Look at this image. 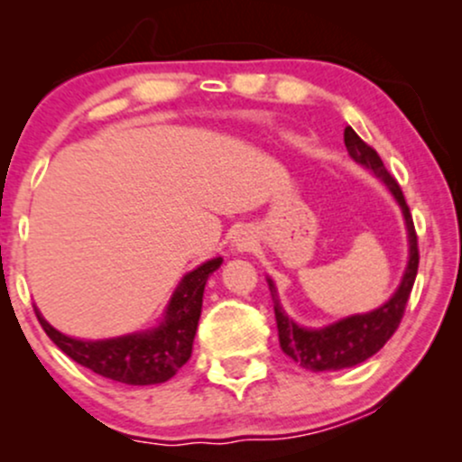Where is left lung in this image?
Instances as JSON below:
<instances>
[{
    "label": "left lung",
    "mask_w": 462,
    "mask_h": 462,
    "mask_svg": "<svg viewBox=\"0 0 462 462\" xmlns=\"http://www.w3.org/2000/svg\"><path fill=\"white\" fill-rule=\"evenodd\" d=\"M346 147L349 156L354 161L363 164V167L371 169L383 182L389 187L397 204L402 206L404 213L406 227H408V241H411V258H408V267L402 280L400 289L395 295L380 306L378 310H371L367 315H354L347 319H341L332 326L321 328V330H306L300 328L298 323L289 319L284 315L280 300L275 298V286L269 280V289H272L273 310H275V323H278V337L280 347L289 358H293L300 367L310 371H338L354 367V365L365 363V360L374 356L375 352L384 347V343L393 337L397 328H400L402 317H404L408 298H411L412 284L417 278L419 267V245H417V232L415 224H412L411 208H408L404 193H402L397 180L386 171L383 158L374 147L367 145L352 128H346Z\"/></svg>",
    "instance_id": "8db88e82"
}]
</instances>
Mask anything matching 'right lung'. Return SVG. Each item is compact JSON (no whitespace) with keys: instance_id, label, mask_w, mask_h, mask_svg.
Listing matches in <instances>:
<instances>
[{"instance_id":"obj_1","label":"right lung","mask_w":462,"mask_h":462,"mask_svg":"<svg viewBox=\"0 0 462 462\" xmlns=\"http://www.w3.org/2000/svg\"><path fill=\"white\" fill-rule=\"evenodd\" d=\"M219 264L221 258H215L184 275L173 293L162 326H158L156 330L128 334L108 341H78L54 330L34 309L36 319L43 326L47 337L69 358L102 378L136 386L167 383L190 358L206 280L215 269H219Z\"/></svg>"}]
</instances>
